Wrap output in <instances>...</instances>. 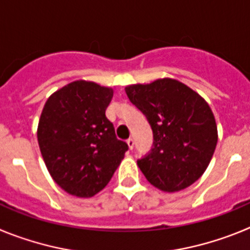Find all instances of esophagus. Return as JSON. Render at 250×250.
<instances>
[{
	"label": "esophagus",
	"mask_w": 250,
	"mask_h": 250,
	"mask_svg": "<svg viewBox=\"0 0 250 250\" xmlns=\"http://www.w3.org/2000/svg\"><path fill=\"white\" fill-rule=\"evenodd\" d=\"M126 143H127V146H129V149H130V150H132V149H134V144H135V143H134V140H132L131 138H130V139H127V140H126Z\"/></svg>",
	"instance_id": "obj_1"
}]
</instances>
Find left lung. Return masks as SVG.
Listing matches in <instances>:
<instances>
[{"label":"left lung","instance_id":"1","mask_svg":"<svg viewBox=\"0 0 250 250\" xmlns=\"http://www.w3.org/2000/svg\"><path fill=\"white\" fill-rule=\"evenodd\" d=\"M125 91L152 130L151 150L138 160L147 182L169 193L190 187L208 167L218 141L207 101L173 79L130 85Z\"/></svg>","mask_w":250,"mask_h":250}]
</instances>
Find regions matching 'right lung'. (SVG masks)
Here are the masks:
<instances>
[{
	"label": "right lung",
	"mask_w": 250,
	"mask_h": 250,
	"mask_svg": "<svg viewBox=\"0 0 250 250\" xmlns=\"http://www.w3.org/2000/svg\"><path fill=\"white\" fill-rule=\"evenodd\" d=\"M114 91L90 81H74L43 106L37 140L43 161L60 188L79 198L103 190L129 146L106 118Z\"/></svg>",
	"instance_id": "add662e5"
}]
</instances>
